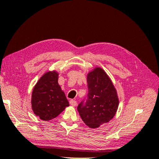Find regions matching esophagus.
Here are the masks:
<instances>
[{
  "label": "esophagus",
  "instance_id": "esophagus-1",
  "mask_svg": "<svg viewBox=\"0 0 159 159\" xmlns=\"http://www.w3.org/2000/svg\"><path fill=\"white\" fill-rule=\"evenodd\" d=\"M70 104L71 105H72V106H76L77 102H76V101H75V100L71 99V100L70 101Z\"/></svg>",
  "mask_w": 159,
  "mask_h": 159
}]
</instances>
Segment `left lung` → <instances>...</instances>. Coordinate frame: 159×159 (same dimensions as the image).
<instances>
[{
	"mask_svg": "<svg viewBox=\"0 0 159 159\" xmlns=\"http://www.w3.org/2000/svg\"><path fill=\"white\" fill-rule=\"evenodd\" d=\"M88 93L78 106L83 121L91 128L108 123L119 105L117 91L107 74L97 68L88 75Z\"/></svg>",
	"mask_w": 159,
	"mask_h": 159,
	"instance_id": "obj_1",
	"label": "left lung"
}]
</instances>
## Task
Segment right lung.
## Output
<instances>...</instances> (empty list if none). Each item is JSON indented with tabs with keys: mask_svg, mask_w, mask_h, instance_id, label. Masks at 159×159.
<instances>
[{
	"mask_svg": "<svg viewBox=\"0 0 159 159\" xmlns=\"http://www.w3.org/2000/svg\"><path fill=\"white\" fill-rule=\"evenodd\" d=\"M58 74L48 71L38 80L32 91V107L34 113L44 121L56 117L69 106L65 93L57 83Z\"/></svg>",
	"mask_w": 159,
	"mask_h": 159,
	"instance_id": "right-lung-1",
	"label": "right lung"
}]
</instances>
